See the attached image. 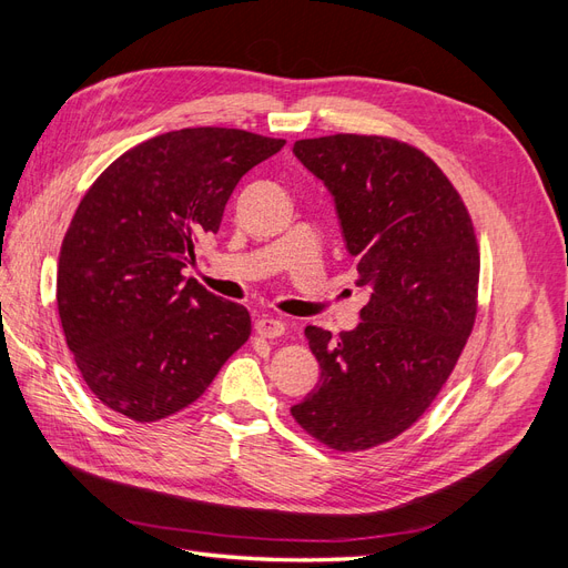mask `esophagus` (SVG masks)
Segmentation results:
<instances>
[{
  "instance_id": "1",
  "label": "esophagus",
  "mask_w": 568,
  "mask_h": 568,
  "mask_svg": "<svg viewBox=\"0 0 568 568\" xmlns=\"http://www.w3.org/2000/svg\"><path fill=\"white\" fill-rule=\"evenodd\" d=\"M284 329H286V324L277 317H272V315H263V317H257V322H255V332L261 334L263 338H277V336L284 334Z\"/></svg>"
}]
</instances>
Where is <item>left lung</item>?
<instances>
[{"instance_id":"obj_1","label":"left lung","mask_w":568,"mask_h":568,"mask_svg":"<svg viewBox=\"0 0 568 568\" xmlns=\"http://www.w3.org/2000/svg\"><path fill=\"white\" fill-rule=\"evenodd\" d=\"M294 153L334 196L369 303L338 338L305 326L322 372L291 415L334 450H367L415 424L455 369L476 320V234L453 182L415 146L329 134Z\"/></svg>"}]
</instances>
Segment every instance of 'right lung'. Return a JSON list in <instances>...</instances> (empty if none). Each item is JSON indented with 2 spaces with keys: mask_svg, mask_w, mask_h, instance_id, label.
Masks as SVG:
<instances>
[{
  "mask_svg": "<svg viewBox=\"0 0 568 568\" xmlns=\"http://www.w3.org/2000/svg\"><path fill=\"white\" fill-rule=\"evenodd\" d=\"M286 142L184 128L136 144L82 196L57 274V305L84 384L109 409L159 422L192 405L251 336L244 305L182 270L220 230L251 168Z\"/></svg>",
  "mask_w": 568,
  "mask_h": 568,
  "instance_id": "1",
  "label": "right lung"
}]
</instances>
